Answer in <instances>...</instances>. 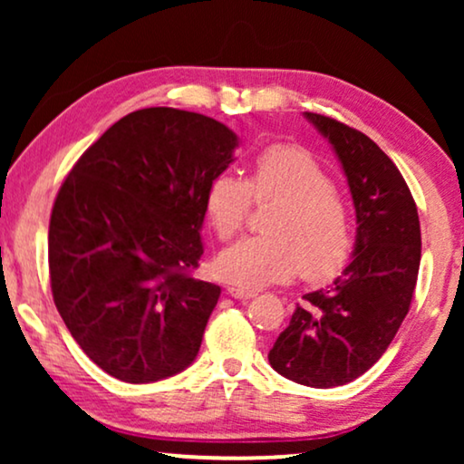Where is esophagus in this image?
<instances>
[{"label":"esophagus","mask_w":464,"mask_h":464,"mask_svg":"<svg viewBox=\"0 0 464 464\" xmlns=\"http://www.w3.org/2000/svg\"><path fill=\"white\" fill-rule=\"evenodd\" d=\"M227 294L237 297V300H251V297L257 295V291L251 287H243V285H230V287H227Z\"/></svg>","instance_id":"obj_1"}]
</instances>
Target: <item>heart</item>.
<instances>
[{"instance_id": "1", "label": "heart", "mask_w": 464, "mask_h": 464, "mask_svg": "<svg viewBox=\"0 0 464 464\" xmlns=\"http://www.w3.org/2000/svg\"><path fill=\"white\" fill-rule=\"evenodd\" d=\"M256 202H281L264 237L238 240L218 257V272L243 287H264L300 270L325 278L353 246V211L334 177L294 145H272L256 158L249 179L221 173L207 189V215L221 240L243 230Z\"/></svg>"}]
</instances>
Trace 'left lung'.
<instances>
[{"mask_svg": "<svg viewBox=\"0 0 464 464\" xmlns=\"http://www.w3.org/2000/svg\"><path fill=\"white\" fill-rule=\"evenodd\" d=\"M304 118L338 156L357 237L351 264L327 289L304 295L268 361L297 384L334 389L370 370L401 327L420 268V221L408 183L370 137L321 113Z\"/></svg>", "mask_w": 464, "mask_h": 464, "instance_id": "obj_1", "label": "left lung"}]
</instances>
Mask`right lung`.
<instances>
[{
  "instance_id": "right-lung-1",
  "label": "right lung",
  "mask_w": 464,
  "mask_h": 464,
  "mask_svg": "<svg viewBox=\"0 0 464 464\" xmlns=\"http://www.w3.org/2000/svg\"><path fill=\"white\" fill-rule=\"evenodd\" d=\"M238 137L202 113L148 107L107 129L56 194L50 287L82 351L110 376L158 382L194 363L219 285L192 278L207 189Z\"/></svg>"
}]
</instances>
